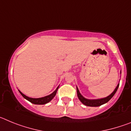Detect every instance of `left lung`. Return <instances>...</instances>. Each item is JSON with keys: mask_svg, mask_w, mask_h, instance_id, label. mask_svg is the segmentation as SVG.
Returning <instances> with one entry per match:
<instances>
[{"mask_svg": "<svg viewBox=\"0 0 131 131\" xmlns=\"http://www.w3.org/2000/svg\"><path fill=\"white\" fill-rule=\"evenodd\" d=\"M119 85V84H117V87L115 88V90L113 91V92L110 95H109L108 96L106 97V98H101V99H96V100H89V99H86V98H84V97L81 94V93L79 92V91L78 88L77 87V96H78L80 101L83 104H84L85 106H91V107H97V106H100L102 104H104L107 103L109 100H110L111 98L114 96V94H115V92H117V91Z\"/></svg>", "mask_w": 131, "mask_h": 131, "instance_id": "1", "label": "left lung"}]
</instances>
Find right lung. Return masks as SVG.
Instances as JSON below:
<instances>
[{"label": "right lung", "instance_id": "add662e5", "mask_svg": "<svg viewBox=\"0 0 131 131\" xmlns=\"http://www.w3.org/2000/svg\"><path fill=\"white\" fill-rule=\"evenodd\" d=\"M59 86H58L57 89H56V91L54 92H53L51 94H50V95L47 96L45 97H42V98H29V97L27 96H25V94L22 93V92H21L20 91H19V92H20V94H21L23 97L24 98H25L26 100H27L28 101H29L30 102H31L32 104H39V105H42V104H47V103L49 102L50 101H51L53 99L54 96L56 94V92H57Z\"/></svg>", "mask_w": 131, "mask_h": 131}]
</instances>
